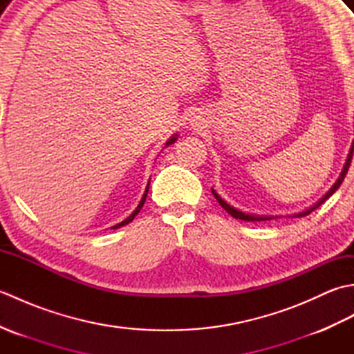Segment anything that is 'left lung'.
<instances>
[{"label":"left lung","mask_w":354,"mask_h":354,"mask_svg":"<svg viewBox=\"0 0 354 354\" xmlns=\"http://www.w3.org/2000/svg\"><path fill=\"white\" fill-rule=\"evenodd\" d=\"M353 150H354V140H353V142H351V147H350V152H348V155H347V161H345V164H344V167H342V171H341V175H339V178H337V181L333 184V187L332 189H330L324 196H322L317 204H313L312 207H309V208H306V209H303V212H299V213H293L292 214V217H303V216H307V214H310L313 209H317L319 205H322L324 204V202L332 196V194L339 189L341 187V184H342V181H344V178H345V175H347V171H348V167H350V164H351V158H353ZM212 193H213V196L216 198V201L219 202L221 204V207L225 209V212H227L228 214H231L232 217H234V219H240V221H248V222H260V221H270V219H277V217H281V216H260V214H250V213H243V212H240V209H237V208H234V207H231L230 204H227V202H225L219 194L216 193V190L214 189H212ZM289 217H290V214H289Z\"/></svg>","instance_id":"obj_1"}]
</instances>
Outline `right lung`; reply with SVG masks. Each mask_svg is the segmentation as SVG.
<instances>
[{
    "instance_id": "obj_1",
    "label": "right lung",
    "mask_w": 354,
    "mask_h": 354,
    "mask_svg": "<svg viewBox=\"0 0 354 354\" xmlns=\"http://www.w3.org/2000/svg\"><path fill=\"white\" fill-rule=\"evenodd\" d=\"M178 137L179 135L178 133H175L173 135V137H170L169 140H167V142H165V147L167 146H170V145H173V142H175L176 140H178ZM149 185H150V179H149V183H147V185H146V190H145V194H142V198H141V201H140V204H138V207L133 209V213L127 217V219H124L123 222H120V223H117V225H114V227H112V230H117V228H120V227H124V225H127L129 222H132L133 221V217L137 216L138 213H140V209L142 208V205H145V202H146V198H147V192H149Z\"/></svg>"
}]
</instances>
